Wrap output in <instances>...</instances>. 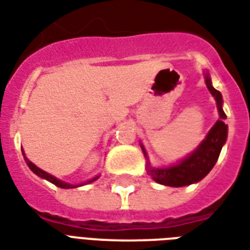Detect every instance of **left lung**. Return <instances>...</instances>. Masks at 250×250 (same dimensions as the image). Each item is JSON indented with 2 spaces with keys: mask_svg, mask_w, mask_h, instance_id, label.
I'll use <instances>...</instances> for the list:
<instances>
[{
  "mask_svg": "<svg viewBox=\"0 0 250 250\" xmlns=\"http://www.w3.org/2000/svg\"><path fill=\"white\" fill-rule=\"evenodd\" d=\"M205 83L210 94L216 99L220 119L214 123L200 146L189 156L183 159L180 163L167 168H152L149 166V163L147 164L149 175L159 184L168 187H184L200 182L201 179H204L209 173L219 159L221 148L228 136V125L224 123V120L227 119V115L223 110V97L220 91H217L212 86L208 74L205 75ZM142 149L147 158L143 146H142Z\"/></svg>",
  "mask_w": 250,
  "mask_h": 250,
  "instance_id": "1",
  "label": "left lung"
}]
</instances>
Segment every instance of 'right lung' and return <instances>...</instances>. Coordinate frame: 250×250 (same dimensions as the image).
Wrapping results in <instances>:
<instances>
[{
  "instance_id": "add662e5",
  "label": "right lung",
  "mask_w": 250,
  "mask_h": 250,
  "mask_svg": "<svg viewBox=\"0 0 250 250\" xmlns=\"http://www.w3.org/2000/svg\"><path fill=\"white\" fill-rule=\"evenodd\" d=\"M23 159H25V162H26V164H27V166H29V168H30L31 171L34 172V173H36L37 176L42 177V179H46L47 182L53 183L54 186L59 187V188H64V189H67V188H77V187H81V186H83V184H88V183L95 182L98 177H99V176H95V177H92L91 180H88V182L82 183V184H78V186H74V184H68V183L62 182V180H59V179L54 177V176H53V175H50V173H47V172L42 171L41 168L37 167L36 164H33V163H31L30 160H29V159L26 158V156H25V153H23Z\"/></svg>"
}]
</instances>
